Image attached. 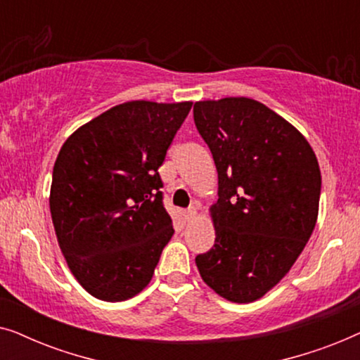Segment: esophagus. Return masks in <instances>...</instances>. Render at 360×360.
Listing matches in <instances>:
<instances>
[{"mask_svg":"<svg viewBox=\"0 0 360 360\" xmlns=\"http://www.w3.org/2000/svg\"><path fill=\"white\" fill-rule=\"evenodd\" d=\"M195 216H196V208H193V206L184 211V218H185V221H191V219L195 218Z\"/></svg>","mask_w":360,"mask_h":360,"instance_id":"1","label":"esophagus"}]
</instances>
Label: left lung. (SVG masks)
Returning a JSON list of instances; mask_svg holds the SVG:
<instances>
[{"mask_svg":"<svg viewBox=\"0 0 360 360\" xmlns=\"http://www.w3.org/2000/svg\"><path fill=\"white\" fill-rule=\"evenodd\" d=\"M193 117L218 170L214 245L196 267L219 297L255 302L288 274L316 226L318 159L297 127L250 98L196 101Z\"/></svg>","mask_w":360,"mask_h":360,"instance_id":"1","label":"left lung"}]
</instances>
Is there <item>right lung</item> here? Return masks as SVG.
Here are the masks:
<instances>
[{
    "instance_id": "obj_1",
    "label": "right lung",
    "mask_w": 360,
    "mask_h": 360,
    "mask_svg": "<svg viewBox=\"0 0 360 360\" xmlns=\"http://www.w3.org/2000/svg\"><path fill=\"white\" fill-rule=\"evenodd\" d=\"M191 101H127L63 142L51 214L68 269L88 293L124 302L149 285L174 226L159 167Z\"/></svg>"
}]
</instances>
